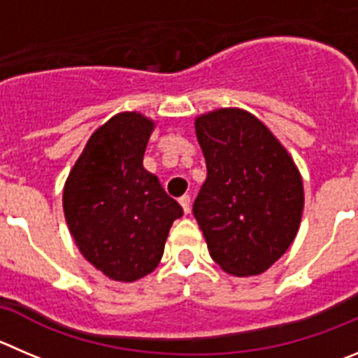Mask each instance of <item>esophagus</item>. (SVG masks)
<instances>
[{
    "mask_svg": "<svg viewBox=\"0 0 358 358\" xmlns=\"http://www.w3.org/2000/svg\"><path fill=\"white\" fill-rule=\"evenodd\" d=\"M178 203L180 205H182V208H183V213H189L190 212V196H182V198L178 199Z\"/></svg>",
    "mask_w": 358,
    "mask_h": 358,
    "instance_id": "esophagus-1",
    "label": "esophagus"
}]
</instances>
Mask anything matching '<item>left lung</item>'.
Masks as SVG:
<instances>
[{
	"mask_svg": "<svg viewBox=\"0 0 358 358\" xmlns=\"http://www.w3.org/2000/svg\"><path fill=\"white\" fill-rule=\"evenodd\" d=\"M206 180L192 205L213 262L258 275L295 240L303 185L295 162L250 113L219 109L196 120Z\"/></svg>",
	"mask_w": 358,
	"mask_h": 358,
	"instance_id": "8db88e82",
	"label": "left lung"
}]
</instances>
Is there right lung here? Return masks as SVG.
<instances>
[{
	"instance_id": "right-lung-1",
	"label": "right lung",
	"mask_w": 358,
	"mask_h": 358,
	"mask_svg": "<svg viewBox=\"0 0 358 358\" xmlns=\"http://www.w3.org/2000/svg\"><path fill=\"white\" fill-rule=\"evenodd\" d=\"M152 130L153 122L139 113L113 116L90 138L63 190L66 224L81 255L123 282L157 268L169 228L183 215L143 168Z\"/></svg>"
}]
</instances>
